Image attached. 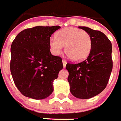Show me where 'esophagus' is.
<instances>
[{"mask_svg": "<svg viewBox=\"0 0 121 121\" xmlns=\"http://www.w3.org/2000/svg\"><path fill=\"white\" fill-rule=\"evenodd\" d=\"M62 64H63V66H64V67H65L66 66V61L65 60H62Z\"/></svg>", "mask_w": 121, "mask_h": 121, "instance_id": "34e87169", "label": "esophagus"}]
</instances>
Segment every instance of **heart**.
Wrapping results in <instances>:
<instances>
[{
	"label": "heart",
	"instance_id": "obj_1",
	"mask_svg": "<svg viewBox=\"0 0 121 121\" xmlns=\"http://www.w3.org/2000/svg\"><path fill=\"white\" fill-rule=\"evenodd\" d=\"M65 46L64 52L73 61L85 60L91 52L92 40L89 33L77 28H65L49 40V47L54 55H58Z\"/></svg>",
	"mask_w": 121,
	"mask_h": 121
}]
</instances>
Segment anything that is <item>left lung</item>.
Masks as SVG:
<instances>
[{
    "label": "left lung",
    "mask_w": 121,
    "mask_h": 121,
    "mask_svg": "<svg viewBox=\"0 0 121 121\" xmlns=\"http://www.w3.org/2000/svg\"><path fill=\"white\" fill-rule=\"evenodd\" d=\"M91 37L92 48L86 60L78 64L68 63L70 91L80 99H89L101 93L107 86L112 71V43L100 31L80 26Z\"/></svg>",
    "instance_id": "obj_1"
}]
</instances>
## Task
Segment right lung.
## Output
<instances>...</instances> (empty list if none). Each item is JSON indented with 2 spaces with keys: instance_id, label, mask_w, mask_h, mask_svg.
Instances as JSON below:
<instances>
[{
  "instance_id": "right-lung-1",
  "label": "right lung",
  "mask_w": 121,
  "mask_h": 121,
  "mask_svg": "<svg viewBox=\"0 0 121 121\" xmlns=\"http://www.w3.org/2000/svg\"><path fill=\"white\" fill-rule=\"evenodd\" d=\"M60 26H35L19 32L11 46L10 71L23 95L41 100L53 91V81L63 69L61 58L50 52L49 40Z\"/></svg>"
}]
</instances>
